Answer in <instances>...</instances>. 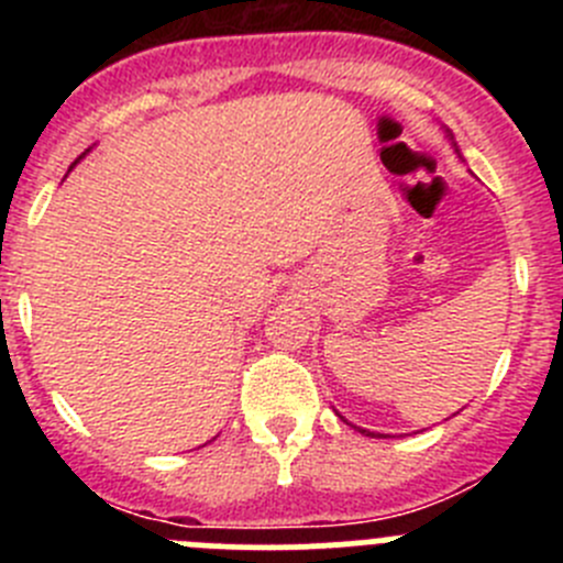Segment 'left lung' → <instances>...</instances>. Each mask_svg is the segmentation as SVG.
<instances>
[{
  "label": "left lung",
  "instance_id": "obj_1",
  "mask_svg": "<svg viewBox=\"0 0 563 563\" xmlns=\"http://www.w3.org/2000/svg\"><path fill=\"white\" fill-rule=\"evenodd\" d=\"M362 433H365V435H376V433H371V430H362Z\"/></svg>",
  "mask_w": 563,
  "mask_h": 563
}]
</instances>
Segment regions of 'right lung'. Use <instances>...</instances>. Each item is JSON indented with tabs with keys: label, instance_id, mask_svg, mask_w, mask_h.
Instances as JSON below:
<instances>
[{
	"label": "right lung",
	"instance_id": "add662e5",
	"mask_svg": "<svg viewBox=\"0 0 563 563\" xmlns=\"http://www.w3.org/2000/svg\"><path fill=\"white\" fill-rule=\"evenodd\" d=\"M78 161H81V157H78ZM78 161H76V163H78ZM70 168H73V166H70Z\"/></svg>",
	"mask_w": 563,
	"mask_h": 563
}]
</instances>
